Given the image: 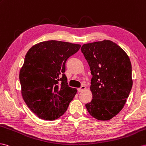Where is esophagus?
Wrapping results in <instances>:
<instances>
[{
	"instance_id": "obj_1",
	"label": "esophagus",
	"mask_w": 146,
	"mask_h": 146,
	"mask_svg": "<svg viewBox=\"0 0 146 146\" xmlns=\"http://www.w3.org/2000/svg\"><path fill=\"white\" fill-rule=\"evenodd\" d=\"M86 86H81L80 88H78V92H82V91H83L84 90H85L86 89Z\"/></svg>"
}]
</instances>
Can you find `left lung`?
Returning a JSON list of instances; mask_svg holds the SVG:
<instances>
[{
	"mask_svg": "<svg viewBox=\"0 0 146 146\" xmlns=\"http://www.w3.org/2000/svg\"><path fill=\"white\" fill-rule=\"evenodd\" d=\"M81 50L92 75V99L86 107L94 118L109 120L121 110L131 90L129 58L120 47L109 40L84 44Z\"/></svg>",
	"mask_w": 146,
	"mask_h": 146,
	"instance_id": "left-lung-1",
	"label": "left lung"
}]
</instances>
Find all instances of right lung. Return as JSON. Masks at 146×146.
<instances>
[{
    "mask_svg": "<svg viewBox=\"0 0 146 146\" xmlns=\"http://www.w3.org/2000/svg\"><path fill=\"white\" fill-rule=\"evenodd\" d=\"M81 45L58 40L33 46L25 56L20 72L25 103L39 118L54 120L64 114L76 94L65 74V63Z\"/></svg>",
    "mask_w": 146,
    "mask_h": 146,
    "instance_id": "1",
    "label": "right lung"
}]
</instances>
